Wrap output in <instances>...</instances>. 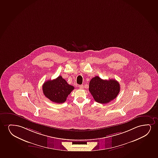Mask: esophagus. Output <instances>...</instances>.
Here are the masks:
<instances>
[{
	"instance_id": "obj_1",
	"label": "esophagus",
	"mask_w": 158,
	"mask_h": 158,
	"mask_svg": "<svg viewBox=\"0 0 158 158\" xmlns=\"http://www.w3.org/2000/svg\"><path fill=\"white\" fill-rule=\"evenodd\" d=\"M79 87L80 88V89H83L84 88V85H79Z\"/></svg>"
}]
</instances>
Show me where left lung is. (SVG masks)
I'll list each match as a JSON object with an SVG mask.
<instances>
[{
  "instance_id": "1",
  "label": "left lung",
  "mask_w": 158,
  "mask_h": 158,
  "mask_svg": "<svg viewBox=\"0 0 158 158\" xmlns=\"http://www.w3.org/2000/svg\"><path fill=\"white\" fill-rule=\"evenodd\" d=\"M89 91L95 101L105 104L117 97L120 91V85L115 79L103 80L96 76L89 82Z\"/></svg>"
}]
</instances>
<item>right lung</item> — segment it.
<instances>
[{
  "label": "right lung",
  "instance_id": "right-lung-1",
  "mask_svg": "<svg viewBox=\"0 0 158 158\" xmlns=\"http://www.w3.org/2000/svg\"><path fill=\"white\" fill-rule=\"evenodd\" d=\"M74 88L73 86L68 84L62 76L52 80H48L42 86L43 94L45 97L52 102L57 103L65 102L68 95Z\"/></svg>",
  "mask_w": 158,
  "mask_h": 158
}]
</instances>
